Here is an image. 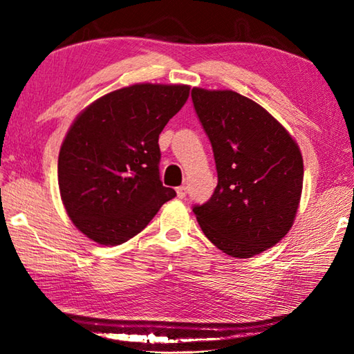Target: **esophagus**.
Wrapping results in <instances>:
<instances>
[{
  "mask_svg": "<svg viewBox=\"0 0 354 354\" xmlns=\"http://www.w3.org/2000/svg\"><path fill=\"white\" fill-rule=\"evenodd\" d=\"M176 194H178L179 199H184V198L187 196V187H185V185L178 187V189H176Z\"/></svg>",
  "mask_w": 354,
  "mask_h": 354,
  "instance_id": "34e87169",
  "label": "esophagus"
}]
</instances>
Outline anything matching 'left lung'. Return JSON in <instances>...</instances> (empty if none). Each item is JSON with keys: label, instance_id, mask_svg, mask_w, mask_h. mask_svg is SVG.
Masks as SVG:
<instances>
[{"label": "left lung", "instance_id": "1", "mask_svg": "<svg viewBox=\"0 0 354 354\" xmlns=\"http://www.w3.org/2000/svg\"><path fill=\"white\" fill-rule=\"evenodd\" d=\"M192 100L212 142L217 185L193 213L225 254L250 259L288 234L303 190V156L289 132L245 95L193 88Z\"/></svg>", "mask_w": 354, "mask_h": 354}]
</instances>
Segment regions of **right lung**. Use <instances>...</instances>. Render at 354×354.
Segmentation results:
<instances>
[{"instance_id": "add662e5", "label": "right lung", "mask_w": 354, "mask_h": 354, "mask_svg": "<svg viewBox=\"0 0 354 354\" xmlns=\"http://www.w3.org/2000/svg\"><path fill=\"white\" fill-rule=\"evenodd\" d=\"M189 91L187 85L122 88L73 123L59 152L57 181L66 213L86 237L122 245L176 196L161 183L158 138Z\"/></svg>"}]
</instances>
